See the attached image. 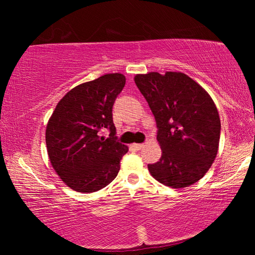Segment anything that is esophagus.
I'll list each match as a JSON object with an SVG mask.
<instances>
[{"mask_svg": "<svg viewBox=\"0 0 255 255\" xmlns=\"http://www.w3.org/2000/svg\"><path fill=\"white\" fill-rule=\"evenodd\" d=\"M131 147H133V148L137 149V150H139V149H141V148L144 147V144H132Z\"/></svg>", "mask_w": 255, "mask_h": 255, "instance_id": "34e87169", "label": "esophagus"}]
</instances>
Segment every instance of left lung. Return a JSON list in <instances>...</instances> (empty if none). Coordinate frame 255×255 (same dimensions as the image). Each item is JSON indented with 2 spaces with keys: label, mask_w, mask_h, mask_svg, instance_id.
Instances as JSON below:
<instances>
[{
  "label": "left lung",
  "mask_w": 255,
  "mask_h": 255,
  "mask_svg": "<svg viewBox=\"0 0 255 255\" xmlns=\"http://www.w3.org/2000/svg\"><path fill=\"white\" fill-rule=\"evenodd\" d=\"M135 83L156 120L162 148L159 161L148 164L149 173L174 189L198 182L218 152L221 119L213 99L180 72L137 74Z\"/></svg>",
  "instance_id": "obj_1"
}]
</instances>
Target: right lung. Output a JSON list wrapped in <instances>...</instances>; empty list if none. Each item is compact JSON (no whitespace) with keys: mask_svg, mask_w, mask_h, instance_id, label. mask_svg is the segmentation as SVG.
<instances>
[{"mask_svg":"<svg viewBox=\"0 0 255 255\" xmlns=\"http://www.w3.org/2000/svg\"><path fill=\"white\" fill-rule=\"evenodd\" d=\"M126 77L106 74L75 86L63 97L48 120L46 145L49 161L67 187L91 193L115 180L128 152L119 143L112 107ZM111 131L106 138L102 132Z\"/></svg>","mask_w":255,"mask_h":255,"instance_id":"obj_1","label":"right lung"}]
</instances>
